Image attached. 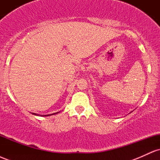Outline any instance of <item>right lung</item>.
Here are the masks:
<instances>
[{"instance_id": "right-lung-1", "label": "right lung", "mask_w": 160, "mask_h": 160, "mask_svg": "<svg viewBox=\"0 0 160 160\" xmlns=\"http://www.w3.org/2000/svg\"><path fill=\"white\" fill-rule=\"evenodd\" d=\"M59 113V112H56V113H52V114H48V115H41V116H43V117H48V116H51V115H53V114H56V113ZM32 114H34V115H37V116H39L38 114H37V113H33Z\"/></svg>"}]
</instances>
